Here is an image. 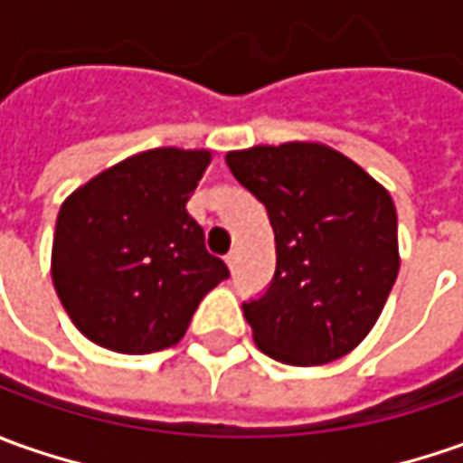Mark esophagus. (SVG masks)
I'll list each match as a JSON object with an SVG mask.
<instances>
[{
  "label": "esophagus",
  "instance_id": "34e87169",
  "mask_svg": "<svg viewBox=\"0 0 463 463\" xmlns=\"http://www.w3.org/2000/svg\"><path fill=\"white\" fill-rule=\"evenodd\" d=\"M225 263L231 266V271H235V269H238V250H231V253L225 256Z\"/></svg>",
  "mask_w": 463,
  "mask_h": 463
}]
</instances>
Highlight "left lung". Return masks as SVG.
Listing matches in <instances>:
<instances>
[{
  "label": "left lung",
  "instance_id": "8db88e82",
  "mask_svg": "<svg viewBox=\"0 0 463 463\" xmlns=\"http://www.w3.org/2000/svg\"><path fill=\"white\" fill-rule=\"evenodd\" d=\"M269 213L277 271L243 302L266 356L312 366L354 351L374 327L397 271V210L359 164L320 143L256 146L225 156Z\"/></svg>",
  "mask_w": 463,
  "mask_h": 463
}]
</instances>
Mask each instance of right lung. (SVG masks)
<instances>
[{
    "mask_svg": "<svg viewBox=\"0 0 463 463\" xmlns=\"http://www.w3.org/2000/svg\"><path fill=\"white\" fill-rule=\"evenodd\" d=\"M210 151L153 148L107 168L61 204L51 274L89 341L153 354L182 341L202 297L231 277L186 213Z\"/></svg>",
    "mask_w": 463,
    "mask_h": 463,
    "instance_id": "obj_1",
    "label": "right lung"
}]
</instances>
